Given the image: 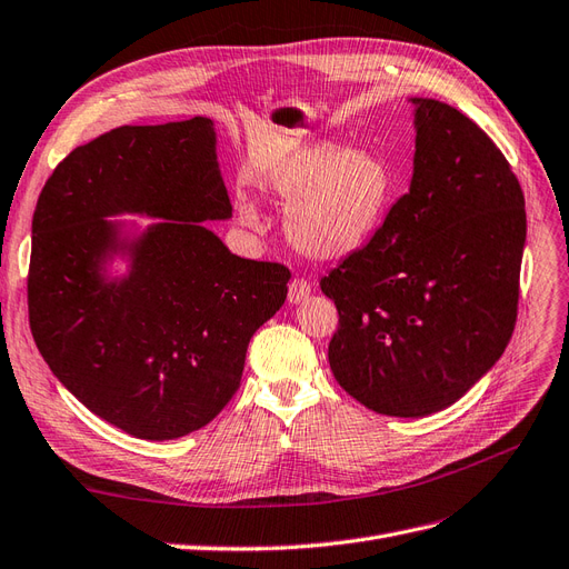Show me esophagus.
Segmentation results:
<instances>
[{
    "label": "esophagus",
    "mask_w": 569,
    "mask_h": 569,
    "mask_svg": "<svg viewBox=\"0 0 569 569\" xmlns=\"http://www.w3.org/2000/svg\"><path fill=\"white\" fill-rule=\"evenodd\" d=\"M311 297V282L295 278L289 282V303H301Z\"/></svg>",
    "instance_id": "1"
}]
</instances>
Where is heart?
<instances>
[{"mask_svg":"<svg viewBox=\"0 0 569 569\" xmlns=\"http://www.w3.org/2000/svg\"><path fill=\"white\" fill-rule=\"evenodd\" d=\"M266 192L284 206L282 228L291 249L313 261H339L370 242L393 194V173L380 151L363 144H308L261 178ZM237 218L258 230L261 218L247 199Z\"/></svg>","mask_w":569,"mask_h":569,"instance_id":"1","label":"heart"}]
</instances>
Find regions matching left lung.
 <instances>
[{
    "mask_svg": "<svg viewBox=\"0 0 569 569\" xmlns=\"http://www.w3.org/2000/svg\"><path fill=\"white\" fill-rule=\"evenodd\" d=\"M408 194L370 244L320 280L339 311L330 368L343 391L391 418L462 399L506 351L518 318L525 194L468 116L412 97Z\"/></svg>",
    "mask_w": 569,
    "mask_h": 569,
    "instance_id": "1",
    "label": "left lung"
}]
</instances>
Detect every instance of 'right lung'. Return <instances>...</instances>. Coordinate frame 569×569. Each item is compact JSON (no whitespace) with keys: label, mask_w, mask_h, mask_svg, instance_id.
I'll return each mask as SVG.
<instances>
[{"label":"right lung","mask_w":569,"mask_h":569,"mask_svg":"<svg viewBox=\"0 0 569 569\" xmlns=\"http://www.w3.org/2000/svg\"><path fill=\"white\" fill-rule=\"evenodd\" d=\"M211 118L120 126L73 149L32 216L30 330L57 380L123 432L166 441L209 425L239 389L253 332L289 270L234 256ZM113 214L161 217L140 229ZM116 257L126 273H111Z\"/></svg>","instance_id":"1"}]
</instances>
